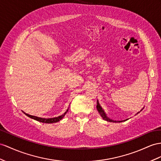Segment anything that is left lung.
<instances>
[{
  "label": "left lung",
  "instance_id": "obj_1",
  "mask_svg": "<svg viewBox=\"0 0 161 161\" xmlns=\"http://www.w3.org/2000/svg\"><path fill=\"white\" fill-rule=\"evenodd\" d=\"M97 109L98 112L99 113V114L101 115V116L103 118V120H106V121H108V122H125V121H126L127 120H129V119H126V120H112V119L109 118L108 116H107V114H105V111L103 109V108H101V106L99 104V103H98V100L97 101ZM143 109L141 111H140V112H142V111L143 110ZM140 112H137V114H138Z\"/></svg>",
  "mask_w": 161,
  "mask_h": 161
}]
</instances>
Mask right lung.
<instances>
[{"instance_id":"add662e5","label":"right lung","mask_w":161,"mask_h":161,"mask_svg":"<svg viewBox=\"0 0 161 161\" xmlns=\"http://www.w3.org/2000/svg\"><path fill=\"white\" fill-rule=\"evenodd\" d=\"M69 107L67 108V111L63 114H62L61 116H59L58 117H54V118H40V117H37V116H31V115L28 114L26 113H25L24 112H23V113L24 114H26V116H27L28 117H29L33 120H35L36 121H39L40 122H43V123H47V124H51V123H55V122H59L60 120H62L64 118V116L66 115V114L67 113V112L69 111Z\"/></svg>"}]
</instances>
